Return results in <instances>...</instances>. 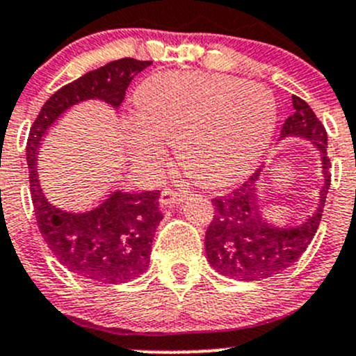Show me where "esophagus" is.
I'll use <instances>...</instances> for the list:
<instances>
[{"label":"esophagus","mask_w":356,"mask_h":356,"mask_svg":"<svg viewBox=\"0 0 356 356\" xmlns=\"http://www.w3.org/2000/svg\"><path fill=\"white\" fill-rule=\"evenodd\" d=\"M186 200L184 191H175V189H163L161 197H159V205L163 209L165 207H174V205H179L181 202Z\"/></svg>","instance_id":"obj_1"}]
</instances>
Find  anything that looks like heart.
I'll return each mask as SVG.
<instances>
[{
	"label": "heart",
	"instance_id": "obj_1",
	"mask_svg": "<svg viewBox=\"0 0 356 356\" xmlns=\"http://www.w3.org/2000/svg\"><path fill=\"white\" fill-rule=\"evenodd\" d=\"M277 108L267 88L230 75L158 73L137 91L129 140L144 161L177 145L182 170L205 188L234 184L253 170L274 135Z\"/></svg>",
	"mask_w": 356,
	"mask_h": 356
}]
</instances>
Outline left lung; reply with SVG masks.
<instances>
[{
  "instance_id": "left-lung-1",
  "label": "left lung",
  "mask_w": 356,
  "mask_h": 356,
  "mask_svg": "<svg viewBox=\"0 0 356 356\" xmlns=\"http://www.w3.org/2000/svg\"><path fill=\"white\" fill-rule=\"evenodd\" d=\"M293 114L284 121L281 138L302 137L321 152L325 184L313 216L298 227H272L261 216L257 195L258 168L248 181L227 197L212 198L214 218L205 232V253L214 270L237 281H264L281 274L305 253L320 227L325 200L330 189V159L327 156V129L298 96H291Z\"/></svg>"
}]
</instances>
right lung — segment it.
<instances>
[{
  "label": "right lung",
  "mask_w": 356,
  "mask_h": 356,
  "mask_svg": "<svg viewBox=\"0 0 356 356\" xmlns=\"http://www.w3.org/2000/svg\"><path fill=\"white\" fill-rule=\"evenodd\" d=\"M151 65L152 61L122 58L88 72L77 81L63 86L43 103L29 129L26 154L40 234L59 264L73 274L96 283H126L147 270L152 237L163 219L159 191H114L92 211L84 214L65 212L49 204L40 189L36 154L47 129L72 105L98 98L118 108L124 99L129 82Z\"/></svg>",
  "instance_id": "obj_1"
}]
</instances>
